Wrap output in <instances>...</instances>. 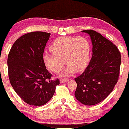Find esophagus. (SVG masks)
Wrapping results in <instances>:
<instances>
[{
  "instance_id": "1",
  "label": "esophagus",
  "mask_w": 129,
  "mask_h": 129,
  "mask_svg": "<svg viewBox=\"0 0 129 129\" xmlns=\"http://www.w3.org/2000/svg\"><path fill=\"white\" fill-rule=\"evenodd\" d=\"M67 81H68V79H61L60 80V83H63L67 82Z\"/></svg>"
}]
</instances>
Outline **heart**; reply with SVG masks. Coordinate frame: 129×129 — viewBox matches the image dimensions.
Instances as JSON below:
<instances>
[{
    "label": "heart",
    "instance_id": "b5f03b06",
    "mask_svg": "<svg viewBox=\"0 0 129 129\" xmlns=\"http://www.w3.org/2000/svg\"><path fill=\"white\" fill-rule=\"evenodd\" d=\"M50 49L52 52L43 54L44 62L52 71L58 73L64 66L65 60L68 66L62 73L63 77L83 70L90 58V44L83 37H58L51 44Z\"/></svg>",
    "mask_w": 129,
    "mask_h": 129
}]
</instances>
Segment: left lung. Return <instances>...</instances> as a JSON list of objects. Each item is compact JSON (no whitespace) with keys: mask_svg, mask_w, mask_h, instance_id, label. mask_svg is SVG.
Here are the masks:
<instances>
[{"mask_svg":"<svg viewBox=\"0 0 129 129\" xmlns=\"http://www.w3.org/2000/svg\"><path fill=\"white\" fill-rule=\"evenodd\" d=\"M90 36L92 57L89 66L75 79V96L81 104L93 105L102 102L113 90L118 79L121 54L117 46L92 30L81 31Z\"/></svg>","mask_w":129,"mask_h":129,"instance_id":"left-lung-1","label":"left lung"}]
</instances>
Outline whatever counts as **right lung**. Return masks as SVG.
<instances>
[{
  "label": "right lung",
  "mask_w": 129,
  "mask_h": 129,
  "mask_svg": "<svg viewBox=\"0 0 129 129\" xmlns=\"http://www.w3.org/2000/svg\"><path fill=\"white\" fill-rule=\"evenodd\" d=\"M50 33L25 34L13 44L8 57V75L13 89L30 105H45L52 98L59 80H51L43 56Z\"/></svg>",
  "instance_id": "1"
}]
</instances>
